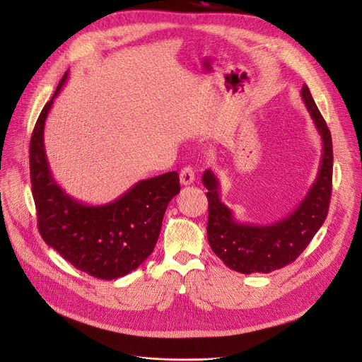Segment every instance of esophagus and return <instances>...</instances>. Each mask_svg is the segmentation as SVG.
Returning <instances> with one entry per match:
<instances>
[{"label": "esophagus", "instance_id": "obj_1", "mask_svg": "<svg viewBox=\"0 0 362 362\" xmlns=\"http://www.w3.org/2000/svg\"><path fill=\"white\" fill-rule=\"evenodd\" d=\"M193 180H194V172H193V169H192L190 166L183 168L182 172H180V183H182L183 186H187V185H192Z\"/></svg>", "mask_w": 362, "mask_h": 362}]
</instances>
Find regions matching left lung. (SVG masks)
Segmentation results:
<instances>
[{
    "instance_id": "obj_1",
    "label": "left lung",
    "mask_w": 362,
    "mask_h": 362,
    "mask_svg": "<svg viewBox=\"0 0 362 362\" xmlns=\"http://www.w3.org/2000/svg\"><path fill=\"white\" fill-rule=\"evenodd\" d=\"M309 116L322 140L320 170L303 200L284 219L272 225L240 223L221 200L216 175L208 169L202 176L208 189V240L223 264L240 274H269L293 262L327 219L332 190V140L311 91L300 90Z\"/></svg>"
}]
</instances>
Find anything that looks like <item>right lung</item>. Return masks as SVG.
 I'll list each match as a JSON object with an SVG mask.
<instances>
[{"label": "right lung", "instance_id": "right-lung-1", "mask_svg": "<svg viewBox=\"0 0 362 362\" xmlns=\"http://www.w3.org/2000/svg\"><path fill=\"white\" fill-rule=\"evenodd\" d=\"M44 106L30 141V175L44 242L74 268L98 279H117L137 269L153 252L169 202L180 192L177 172L140 180L116 200L87 204L70 194L51 175L44 148V124L54 98Z\"/></svg>", "mask_w": 362, "mask_h": 362}]
</instances>
